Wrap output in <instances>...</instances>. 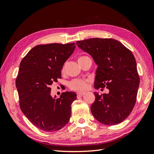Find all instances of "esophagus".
<instances>
[{"label": "esophagus", "instance_id": "1", "mask_svg": "<svg viewBox=\"0 0 154 154\" xmlns=\"http://www.w3.org/2000/svg\"><path fill=\"white\" fill-rule=\"evenodd\" d=\"M85 94V93H84V92H78V93H77V97H82V96H83V95H84Z\"/></svg>", "mask_w": 154, "mask_h": 154}]
</instances>
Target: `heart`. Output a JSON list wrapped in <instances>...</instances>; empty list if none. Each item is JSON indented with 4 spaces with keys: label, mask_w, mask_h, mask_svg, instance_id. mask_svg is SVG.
<instances>
[{
    "label": "heart",
    "mask_w": 154,
    "mask_h": 154,
    "mask_svg": "<svg viewBox=\"0 0 154 154\" xmlns=\"http://www.w3.org/2000/svg\"><path fill=\"white\" fill-rule=\"evenodd\" d=\"M87 56H81L78 58V60H79ZM69 85L72 89L77 91H84L87 87V81L82 79H74L70 83Z\"/></svg>",
    "instance_id": "obj_1"
}]
</instances>
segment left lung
Returning <instances> with one entry per match:
<instances>
[{"label":"left lung","instance_id":"1","mask_svg":"<svg viewBox=\"0 0 154 154\" xmlns=\"http://www.w3.org/2000/svg\"><path fill=\"white\" fill-rule=\"evenodd\" d=\"M76 44L97 65L94 88L106 87L109 90L101 95L94 92L95 100L91 106L93 116L106 125L122 122L135 105L140 85L132 51L114 39L91 38Z\"/></svg>","mask_w":154,"mask_h":154}]
</instances>
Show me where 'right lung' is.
Instances as JSON below:
<instances>
[{
	"label": "right lung",
	"mask_w": 154,
	"mask_h": 154,
	"mask_svg": "<svg viewBox=\"0 0 154 154\" xmlns=\"http://www.w3.org/2000/svg\"><path fill=\"white\" fill-rule=\"evenodd\" d=\"M74 43L38 45L29 51L20 64L16 86L20 107L27 119L40 130L54 132L69 121L75 92L51 95L53 82L61 77V69L75 49Z\"/></svg>",
	"instance_id": "obj_1"
}]
</instances>
